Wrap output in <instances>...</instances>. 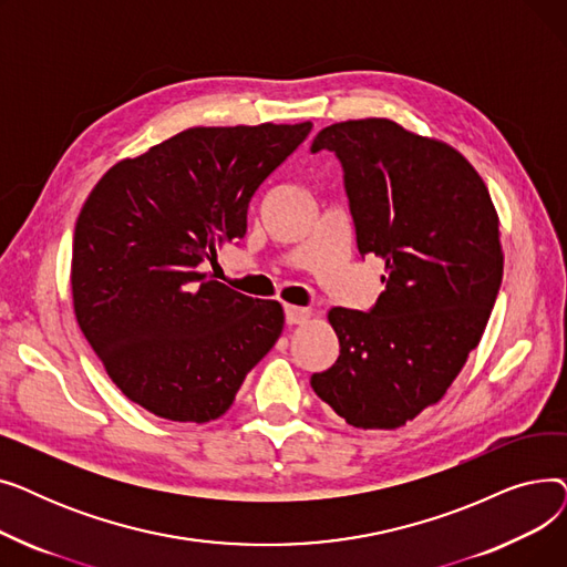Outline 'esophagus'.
Listing matches in <instances>:
<instances>
[{"mask_svg": "<svg viewBox=\"0 0 567 567\" xmlns=\"http://www.w3.org/2000/svg\"><path fill=\"white\" fill-rule=\"evenodd\" d=\"M310 317V310L308 308H296V306H285V321L289 326H296V323H303L308 321Z\"/></svg>", "mask_w": 567, "mask_h": 567, "instance_id": "1", "label": "esophagus"}]
</instances>
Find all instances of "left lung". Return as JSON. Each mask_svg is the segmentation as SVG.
Segmentation results:
<instances>
[{
  "label": "left lung",
  "mask_w": 567,
  "mask_h": 567,
  "mask_svg": "<svg viewBox=\"0 0 567 567\" xmlns=\"http://www.w3.org/2000/svg\"><path fill=\"white\" fill-rule=\"evenodd\" d=\"M321 148L342 165L355 248L385 261V289L368 312H329L340 355L310 385L351 427L393 430L445 395L483 338L503 278L498 218L460 152L391 118L326 126Z\"/></svg>",
  "instance_id": "1"
}]
</instances>
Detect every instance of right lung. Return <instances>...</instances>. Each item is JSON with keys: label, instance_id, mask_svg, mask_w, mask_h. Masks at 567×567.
Here are the masks:
<instances>
[{"label": "right lung", "instance_id": "right-lung-1", "mask_svg": "<svg viewBox=\"0 0 567 567\" xmlns=\"http://www.w3.org/2000/svg\"><path fill=\"white\" fill-rule=\"evenodd\" d=\"M312 124L188 128L105 172L73 236V308L110 379L176 423L216 421L282 333L278 301L202 274L246 236L264 178Z\"/></svg>", "mask_w": 567, "mask_h": 567}]
</instances>
